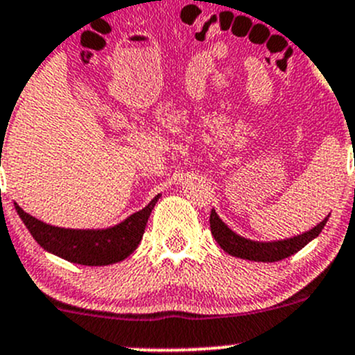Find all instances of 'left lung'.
I'll return each instance as SVG.
<instances>
[{"instance_id":"left-lung-1","label":"left lung","mask_w":355,"mask_h":355,"mask_svg":"<svg viewBox=\"0 0 355 355\" xmlns=\"http://www.w3.org/2000/svg\"><path fill=\"white\" fill-rule=\"evenodd\" d=\"M330 218V214H328ZM328 218H324L320 225L313 228V230L306 232L302 235H297L293 239H287V241H277V242H254L249 239L241 237L235 232H232L220 216L216 211H211L209 225H211V234H213L214 241L220 244L225 252L232 254L235 257H242V259L249 261H263V263H275V261H282L285 257L292 256L297 250L302 249L304 245L309 244L313 239H316L321 234V230L327 225Z\"/></svg>"}]
</instances>
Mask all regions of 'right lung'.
<instances>
[{"label":"right lung","mask_w":355,"mask_h":355,"mask_svg":"<svg viewBox=\"0 0 355 355\" xmlns=\"http://www.w3.org/2000/svg\"><path fill=\"white\" fill-rule=\"evenodd\" d=\"M159 194L144 209L137 211L116 227L106 230H70L58 228L39 221L25 213L15 202V209L22 218L25 227L42 249L56 254L70 263L85 266H106L130 256L141 244L148 218L156 206Z\"/></svg>","instance_id":"add662e5"}]
</instances>
